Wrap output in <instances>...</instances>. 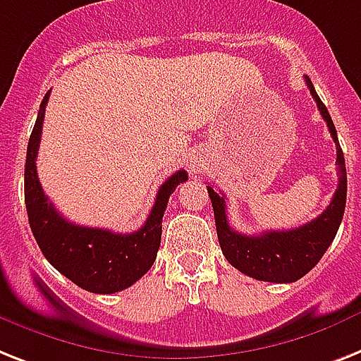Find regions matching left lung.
I'll use <instances>...</instances> for the list:
<instances>
[{
  "label": "left lung",
  "mask_w": 361,
  "mask_h": 361,
  "mask_svg": "<svg viewBox=\"0 0 361 361\" xmlns=\"http://www.w3.org/2000/svg\"><path fill=\"white\" fill-rule=\"evenodd\" d=\"M304 79H306L307 89L321 111V116L326 122L330 135L336 142V150H338L336 165H338L339 183L334 192V198L330 200V206L317 219L306 222L304 226L293 228V230L263 231L259 235H245L228 224L224 195H219L213 187L207 185L222 254L237 271H241L243 274L250 278H256V280H262V282L289 283L297 282L304 274H307L317 265L326 248L332 245L339 224H341L343 213H345L347 169H345V157H343V150L338 140V131H336V126H334L326 105L321 102L310 78L306 75Z\"/></svg>",
  "instance_id": "left-lung-1"
}]
</instances>
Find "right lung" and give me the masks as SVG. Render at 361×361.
Wrapping results in <instances>:
<instances>
[{
    "label": "right lung",
    "mask_w": 361,
    "mask_h": 361,
    "mask_svg": "<svg viewBox=\"0 0 361 361\" xmlns=\"http://www.w3.org/2000/svg\"><path fill=\"white\" fill-rule=\"evenodd\" d=\"M49 92H46L38 109L25 157L23 190L29 226L44 257L75 286L99 295L118 293L133 286L154 265L169 198L189 176L185 171H178L159 187L145 226L133 233H114L104 228L79 226L66 221L48 202L37 176V154Z\"/></svg>",
    "instance_id": "1"
}]
</instances>
